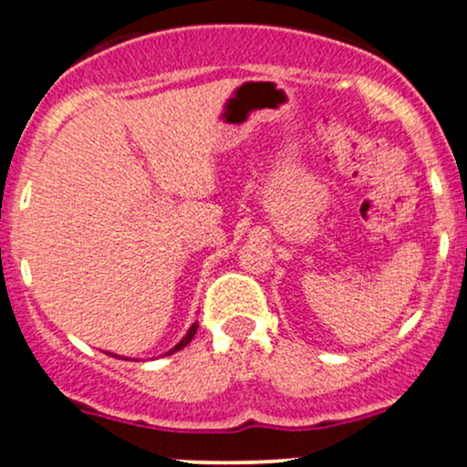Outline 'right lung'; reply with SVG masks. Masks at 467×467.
<instances>
[{"mask_svg": "<svg viewBox=\"0 0 467 467\" xmlns=\"http://www.w3.org/2000/svg\"><path fill=\"white\" fill-rule=\"evenodd\" d=\"M195 331H197V323H192V325H191V329H189V331H186V336H184V337H182V340L178 342V345H175V347H173V349H171L169 353H175V351L184 349V347H186V345H189V342L192 340V336H195ZM169 353H164V356H169Z\"/></svg>", "mask_w": 467, "mask_h": 467, "instance_id": "obj_1", "label": "right lung"}]
</instances>
